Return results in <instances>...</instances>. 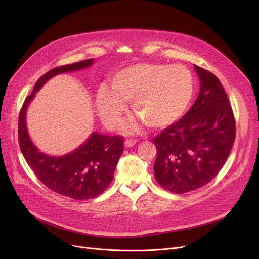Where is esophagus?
<instances>
[{"label":"esophagus","instance_id":"esophagus-1","mask_svg":"<svg viewBox=\"0 0 259 259\" xmlns=\"http://www.w3.org/2000/svg\"><path fill=\"white\" fill-rule=\"evenodd\" d=\"M135 144H137V142H135L134 140H126L125 141V146L127 147V148H131V147H133Z\"/></svg>","mask_w":259,"mask_h":259}]
</instances>
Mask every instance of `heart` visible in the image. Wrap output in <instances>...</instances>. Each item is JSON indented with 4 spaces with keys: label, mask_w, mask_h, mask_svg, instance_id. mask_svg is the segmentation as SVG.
<instances>
[{
    "label": "heart",
    "mask_w": 259,
    "mask_h": 259,
    "mask_svg": "<svg viewBox=\"0 0 259 259\" xmlns=\"http://www.w3.org/2000/svg\"><path fill=\"white\" fill-rule=\"evenodd\" d=\"M112 90L102 86L97 108L105 125L115 128L132 102L135 115L153 129L168 127L186 112L193 97V76L183 65L138 64L124 68L111 78ZM139 125L129 122L124 130L135 132Z\"/></svg>",
    "instance_id": "heart-1"
}]
</instances>
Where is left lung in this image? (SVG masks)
I'll return each mask as SVG.
<instances>
[{"label": "left lung", "mask_w": 259, "mask_h": 259, "mask_svg": "<svg viewBox=\"0 0 259 259\" xmlns=\"http://www.w3.org/2000/svg\"><path fill=\"white\" fill-rule=\"evenodd\" d=\"M200 81L192 108L154 139L156 182L175 194L210 183L225 165L235 140L227 93L213 73L194 65Z\"/></svg>", "instance_id": "1"}]
</instances>
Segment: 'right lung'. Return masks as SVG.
<instances>
[{
	"label": "right lung",
	"instance_id": "add662e5",
	"mask_svg": "<svg viewBox=\"0 0 259 259\" xmlns=\"http://www.w3.org/2000/svg\"><path fill=\"white\" fill-rule=\"evenodd\" d=\"M93 59L54 68L40 76L32 93L26 99L19 116V144L21 151L37 179L52 191L73 199H90L104 192L113 180L117 161L124 150L121 137L93 132L75 150L62 156H52L31 141L26 114L35 93L58 74L86 69Z\"/></svg>",
	"mask_w": 259,
	"mask_h": 259
}]
</instances>
